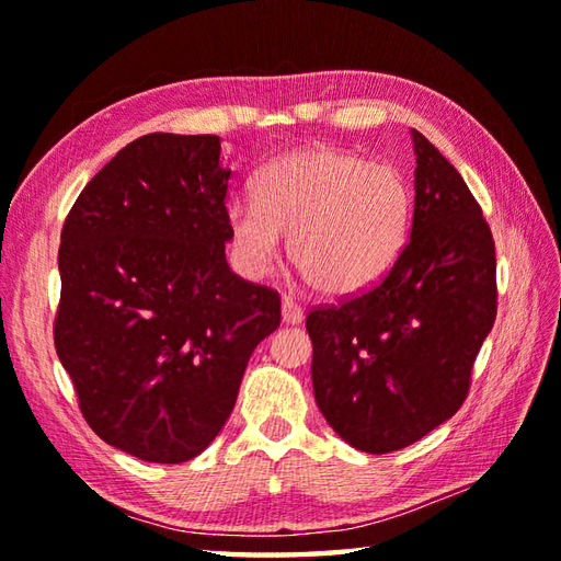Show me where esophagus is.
<instances>
[{
    "mask_svg": "<svg viewBox=\"0 0 561 561\" xmlns=\"http://www.w3.org/2000/svg\"><path fill=\"white\" fill-rule=\"evenodd\" d=\"M282 320L287 325H296V323H301V320H304V308L296 304L291 296H284V299H282Z\"/></svg>",
    "mask_w": 561,
    "mask_h": 561,
    "instance_id": "esophagus-1",
    "label": "esophagus"
}]
</instances>
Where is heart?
Returning a JSON list of instances; mask_svg holds the SVG:
<instances>
[{"instance_id":"1","label":"heart","mask_w":561,"mask_h":561,"mask_svg":"<svg viewBox=\"0 0 561 561\" xmlns=\"http://www.w3.org/2000/svg\"><path fill=\"white\" fill-rule=\"evenodd\" d=\"M412 187L400 169L337 147L294 151L270 163L257 193L229 209L233 253L265 274L291 236L289 253L316 289L356 294L376 284L408 243Z\"/></svg>"}]
</instances>
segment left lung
Wrapping results in <instances>:
<instances>
[{"instance_id": "8db88e82", "label": "left lung", "mask_w": 561, "mask_h": 561, "mask_svg": "<svg viewBox=\"0 0 561 561\" xmlns=\"http://www.w3.org/2000/svg\"><path fill=\"white\" fill-rule=\"evenodd\" d=\"M414 214L371 287L306 316L313 390L350 446L390 453L460 410L496 318L494 238L460 173L412 129Z\"/></svg>"}]
</instances>
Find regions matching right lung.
Returning a JSON list of instances; mask_svg holds the SVG:
<instances>
[{"instance_id": "1", "label": "right lung", "mask_w": 561, "mask_h": 561, "mask_svg": "<svg viewBox=\"0 0 561 561\" xmlns=\"http://www.w3.org/2000/svg\"><path fill=\"white\" fill-rule=\"evenodd\" d=\"M217 135L129 141L71 205L53 337L79 410L147 462L199 456L279 328V294L229 270V175Z\"/></svg>"}]
</instances>
